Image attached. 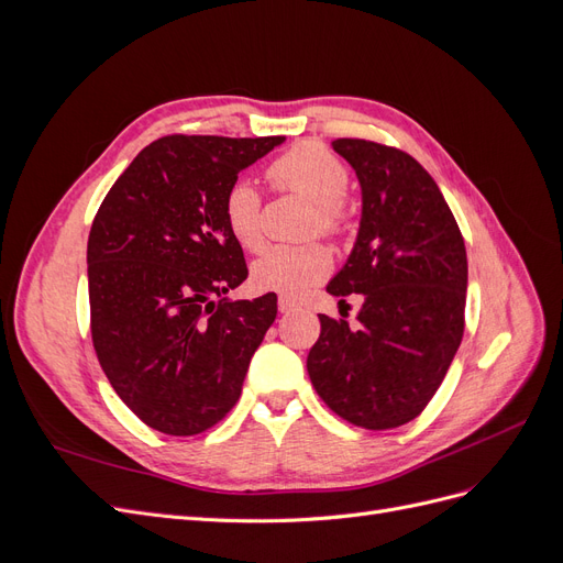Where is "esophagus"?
Masks as SVG:
<instances>
[{
	"label": "esophagus",
	"mask_w": 563,
	"mask_h": 563,
	"mask_svg": "<svg viewBox=\"0 0 563 563\" xmlns=\"http://www.w3.org/2000/svg\"><path fill=\"white\" fill-rule=\"evenodd\" d=\"M277 305H279V312H294V310H298V302L294 298H286V296H282L277 300Z\"/></svg>",
	"instance_id": "1"
}]
</instances>
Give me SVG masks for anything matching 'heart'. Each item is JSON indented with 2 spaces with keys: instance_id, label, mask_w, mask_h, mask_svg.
<instances>
[{
  "instance_id": "obj_1",
  "label": "heart",
  "mask_w": 563,
  "mask_h": 563,
  "mask_svg": "<svg viewBox=\"0 0 563 563\" xmlns=\"http://www.w3.org/2000/svg\"><path fill=\"white\" fill-rule=\"evenodd\" d=\"M267 178L279 192H291L310 201L305 234L329 240L345 236L352 225V203L345 197L350 168L329 147L300 143L286 150L267 166ZM223 218L240 246H263V197L246 178H236L223 195ZM333 258L321 242L269 246L251 267V284L265 294L302 296L329 277Z\"/></svg>"
}]
</instances>
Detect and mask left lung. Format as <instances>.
<instances>
[{"mask_svg": "<svg viewBox=\"0 0 563 563\" xmlns=\"http://www.w3.org/2000/svg\"><path fill=\"white\" fill-rule=\"evenodd\" d=\"M362 183V225L331 296L362 294L356 323L319 314L308 373L333 413L364 430L418 418L465 331V240L432 176L399 147L338 139Z\"/></svg>", "mask_w": 563, "mask_h": 563, "instance_id": "1", "label": "left lung"}]
</instances>
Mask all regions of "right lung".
<instances>
[{
  "instance_id": "add662e5",
  "label": "right lung",
  "mask_w": 563,
  "mask_h": 563,
  "mask_svg": "<svg viewBox=\"0 0 563 563\" xmlns=\"http://www.w3.org/2000/svg\"><path fill=\"white\" fill-rule=\"evenodd\" d=\"M282 141L164 135L139 152L93 218V350L119 399L152 430L192 437L223 420L277 317L275 294L225 298L249 267L223 195Z\"/></svg>"
}]
</instances>
